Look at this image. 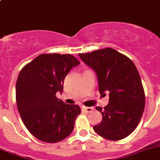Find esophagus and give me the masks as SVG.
<instances>
[{"instance_id": "esophagus-1", "label": "esophagus", "mask_w": 160, "mask_h": 160, "mask_svg": "<svg viewBox=\"0 0 160 160\" xmlns=\"http://www.w3.org/2000/svg\"><path fill=\"white\" fill-rule=\"evenodd\" d=\"M83 109L86 111L87 113H89V112H91L92 111L94 110V108L93 107H85V106H83Z\"/></svg>"}]
</instances>
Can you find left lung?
Returning <instances> with one entry per match:
<instances>
[{"label": "left lung", "mask_w": 160, "mask_h": 160, "mask_svg": "<svg viewBox=\"0 0 160 160\" xmlns=\"http://www.w3.org/2000/svg\"><path fill=\"white\" fill-rule=\"evenodd\" d=\"M79 56L96 72L100 93L109 92V104L104 109L96 108L103 120L93 130L106 139L125 138L138 126L145 108L144 88L136 67L129 58L111 48Z\"/></svg>", "instance_id": "left-lung-1"}]
</instances>
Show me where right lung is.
<instances>
[{"instance_id":"1","label":"right lung","mask_w":160,"mask_h":160,"mask_svg":"<svg viewBox=\"0 0 160 160\" xmlns=\"http://www.w3.org/2000/svg\"><path fill=\"white\" fill-rule=\"evenodd\" d=\"M78 59L70 54H41L25 66L16 83V102L24 125L45 142L55 143L68 137L81 110L56 98L64 79Z\"/></svg>"}]
</instances>
